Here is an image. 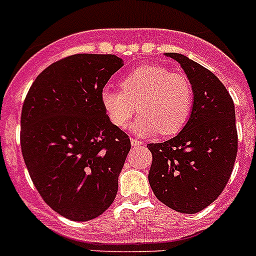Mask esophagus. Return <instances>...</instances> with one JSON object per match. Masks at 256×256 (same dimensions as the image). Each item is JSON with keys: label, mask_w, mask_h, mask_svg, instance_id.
<instances>
[{"label": "esophagus", "mask_w": 256, "mask_h": 256, "mask_svg": "<svg viewBox=\"0 0 256 256\" xmlns=\"http://www.w3.org/2000/svg\"><path fill=\"white\" fill-rule=\"evenodd\" d=\"M130 144H132V146H140V144H144V142L140 141V140L130 138Z\"/></svg>", "instance_id": "34e87169"}]
</instances>
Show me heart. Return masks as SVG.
Segmentation results:
<instances>
[{
    "mask_svg": "<svg viewBox=\"0 0 256 256\" xmlns=\"http://www.w3.org/2000/svg\"><path fill=\"white\" fill-rule=\"evenodd\" d=\"M122 91L104 90L101 102L115 126L123 128L141 112L133 124L137 133L176 134L188 120L194 105V90L186 76L160 65H144L126 74Z\"/></svg>",
    "mask_w": 256,
    "mask_h": 256,
    "instance_id": "1",
    "label": "heart"
}]
</instances>
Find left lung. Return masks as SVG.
<instances>
[{
	"instance_id": "8db88e82",
	"label": "left lung",
	"mask_w": 256,
	"mask_h": 256,
	"mask_svg": "<svg viewBox=\"0 0 256 256\" xmlns=\"http://www.w3.org/2000/svg\"><path fill=\"white\" fill-rule=\"evenodd\" d=\"M166 55L178 61L188 76L194 106L176 137L148 144L152 154L148 182L162 204L194 214L216 200L234 170L238 148L234 104L209 69L180 54Z\"/></svg>"
}]
</instances>
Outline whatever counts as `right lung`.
Here are the masks:
<instances>
[{"label":"right lung","instance_id":"add662e5","mask_svg":"<svg viewBox=\"0 0 256 256\" xmlns=\"http://www.w3.org/2000/svg\"><path fill=\"white\" fill-rule=\"evenodd\" d=\"M122 66L115 55L68 56L36 78L22 104L29 176L44 202L70 220L101 216L116 196L130 140L110 122L101 94Z\"/></svg>","mask_w":256,"mask_h":256}]
</instances>
